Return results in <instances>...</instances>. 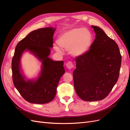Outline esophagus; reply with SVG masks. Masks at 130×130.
<instances>
[{"label": "esophagus", "instance_id": "obj_1", "mask_svg": "<svg viewBox=\"0 0 130 130\" xmlns=\"http://www.w3.org/2000/svg\"><path fill=\"white\" fill-rule=\"evenodd\" d=\"M66 66H67V67L68 69H72V68L74 67L73 63L72 61H69V62H68L67 63Z\"/></svg>", "mask_w": 130, "mask_h": 130}]
</instances>
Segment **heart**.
<instances>
[{
  "label": "heart",
  "instance_id": "obj_1",
  "mask_svg": "<svg viewBox=\"0 0 130 130\" xmlns=\"http://www.w3.org/2000/svg\"><path fill=\"white\" fill-rule=\"evenodd\" d=\"M93 40L92 32L86 28L78 27L66 31L58 39L60 46L67 50L70 49L72 55L78 56L86 53L90 48ZM57 52L63 53L58 46H55Z\"/></svg>",
  "mask_w": 130,
  "mask_h": 130
}]
</instances>
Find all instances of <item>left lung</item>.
Wrapping results in <instances>:
<instances>
[{"instance_id":"obj_1","label":"left lung","mask_w":130,"mask_h":130,"mask_svg":"<svg viewBox=\"0 0 130 130\" xmlns=\"http://www.w3.org/2000/svg\"><path fill=\"white\" fill-rule=\"evenodd\" d=\"M96 34L90 49L75 58L73 73L75 90L82 100H101L118 79L121 56L118 45L99 27L92 26Z\"/></svg>"}]
</instances>
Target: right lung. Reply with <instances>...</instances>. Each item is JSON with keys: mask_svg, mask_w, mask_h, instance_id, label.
<instances>
[{"mask_svg": "<svg viewBox=\"0 0 130 130\" xmlns=\"http://www.w3.org/2000/svg\"><path fill=\"white\" fill-rule=\"evenodd\" d=\"M55 29H39L31 31L18 42L12 60V80L22 96L30 103L44 104L55 96L59 81L65 73L63 61H53L48 57L53 45ZM29 50L42 62L40 77L36 81H25L20 73V59L25 50Z\"/></svg>", "mask_w": 130, "mask_h": 130, "instance_id": "right-lung-1", "label": "right lung"}]
</instances>
